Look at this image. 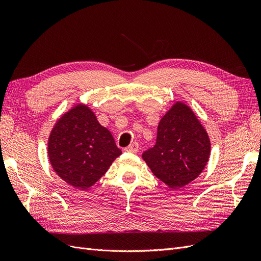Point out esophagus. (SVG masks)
<instances>
[{
	"mask_svg": "<svg viewBox=\"0 0 261 261\" xmlns=\"http://www.w3.org/2000/svg\"><path fill=\"white\" fill-rule=\"evenodd\" d=\"M138 150H139V146H138L137 143H133L127 148H125V151L132 152V153H136Z\"/></svg>",
	"mask_w": 261,
	"mask_h": 261,
	"instance_id": "esophagus-1",
	"label": "esophagus"
}]
</instances>
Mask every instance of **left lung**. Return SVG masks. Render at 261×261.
Wrapping results in <instances>:
<instances>
[{
	"instance_id": "1",
	"label": "left lung",
	"mask_w": 261,
	"mask_h": 261,
	"mask_svg": "<svg viewBox=\"0 0 261 261\" xmlns=\"http://www.w3.org/2000/svg\"><path fill=\"white\" fill-rule=\"evenodd\" d=\"M210 149L206 129L192 109L178 101L161 118L155 145L143 153V159L155 177L177 189L200 174Z\"/></svg>"
}]
</instances>
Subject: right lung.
Instances as JSON below:
<instances>
[{
    "label": "right lung",
    "instance_id": "right-lung-1",
    "mask_svg": "<svg viewBox=\"0 0 261 261\" xmlns=\"http://www.w3.org/2000/svg\"><path fill=\"white\" fill-rule=\"evenodd\" d=\"M121 153L112 134L85 105L63 114L49 137L48 155L54 172L84 191L96 184Z\"/></svg>",
    "mask_w": 261,
    "mask_h": 261
}]
</instances>
